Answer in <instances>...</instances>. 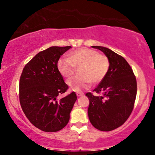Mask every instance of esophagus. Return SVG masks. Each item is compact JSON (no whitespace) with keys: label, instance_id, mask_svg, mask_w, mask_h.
I'll use <instances>...</instances> for the list:
<instances>
[{"label":"esophagus","instance_id":"1","mask_svg":"<svg viewBox=\"0 0 155 155\" xmlns=\"http://www.w3.org/2000/svg\"><path fill=\"white\" fill-rule=\"evenodd\" d=\"M76 94H77L78 97L83 96V94H82V93H80V92H77V93H76Z\"/></svg>","mask_w":155,"mask_h":155}]
</instances>
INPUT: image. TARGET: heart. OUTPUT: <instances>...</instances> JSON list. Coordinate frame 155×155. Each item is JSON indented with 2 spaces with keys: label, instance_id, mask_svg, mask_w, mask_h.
<instances>
[{
  "label": "heart",
  "instance_id": "obj_1",
  "mask_svg": "<svg viewBox=\"0 0 155 155\" xmlns=\"http://www.w3.org/2000/svg\"><path fill=\"white\" fill-rule=\"evenodd\" d=\"M57 66L60 73L65 78H70L75 72L76 66H80V75L68 80L72 90L81 92L87 89L91 83H99L104 79L109 70V60L105 55L97 51L82 48L71 52L68 58H61Z\"/></svg>",
  "mask_w": 155,
  "mask_h": 155
}]
</instances>
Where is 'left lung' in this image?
Here are the masks:
<instances>
[{
    "mask_svg": "<svg viewBox=\"0 0 155 155\" xmlns=\"http://www.w3.org/2000/svg\"><path fill=\"white\" fill-rule=\"evenodd\" d=\"M109 60L107 75L93 90L101 96L87 92L88 116L94 128L111 131L122 126L133 111L137 94L136 78L124 57L103 46H93Z\"/></svg>",
    "mask_w": 155,
    "mask_h": 155,
    "instance_id": "obj_1",
    "label": "left lung"
}]
</instances>
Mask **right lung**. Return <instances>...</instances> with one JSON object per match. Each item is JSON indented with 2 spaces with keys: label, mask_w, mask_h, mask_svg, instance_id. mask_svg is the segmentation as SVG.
<instances>
[{
  "label": "right lung",
  "mask_w": 155,
  "mask_h": 155,
  "mask_svg": "<svg viewBox=\"0 0 155 155\" xmlns=\"http://www.w3.org/2000/svg\"><path fill=\"white\" fill-rule=\"evenodd\" d=\"M71 48L51 46L40 51L25 65L20 76L19 98L22 111L31 124L44 132L64 128L77 100L75 92L57 99L68 89L57 63Z\"/></svg>",
  "instance_id": "right-lung-1"
}]
</instances>
